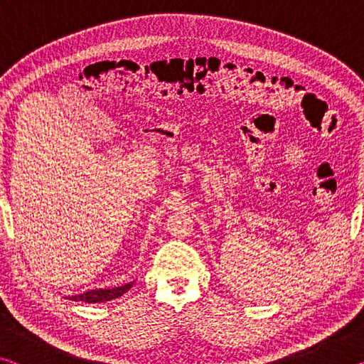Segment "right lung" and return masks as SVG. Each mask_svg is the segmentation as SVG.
<instances>
[{"label": "right lung", "mask_w": 364, "mask_h": 364, "mask_svg": "<svg viewBox=\"0 0 364 364\" xmlns=\"http://www.w3.org/2000/svg\"><path fill=\"white\" fill-rule=\"evenodd\" d=\"M134 284V281L127 282V284L119 287H110V289H93V291H86L83 294L72 295L69 297L73 301H86V304H101V301H109L114 299L122 297L123 294L130 291V287Z\"/></svg>", "instance_id": "1"}]
</instances>
